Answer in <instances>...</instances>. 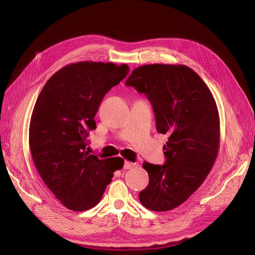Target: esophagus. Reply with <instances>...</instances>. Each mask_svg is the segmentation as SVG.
Segmentation results:
<instances>
[{
  "mask_svg": "<svg viewBox=\"0 0 255 255\" xmlns=\"http://www.w3.org/2000/svg\"><path fill=\"white\" fill-rule=\"evenodd\" d=\"M135 165H136V163H134V162L125 161V163H124V168H125V169H130V168H132V167H134Z\"/></svg>",
  "mask_w": 255,
  "mask_h": 255,
  "instance_id": "obj_1",
  "label": "esophagus"
}]
</instances>
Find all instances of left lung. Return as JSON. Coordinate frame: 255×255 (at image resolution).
Masks as SVG:
<instances>
[{
	"instance_id": "left-lung-1",
	"label": "left lung",
	"mask_w": 255,
	"mask_h": 255,
	"mask_svg": "<svg viewBox=\"0 0 255 255\" xmlns=\"http://www.w3.org/2000/svg\"><path fill=\"white\" fill-rule=\"evenodd\" d=\"M125 85L144 94L153 106L157 131L168 136L165 163L142 164L149 184L139 202L152 211L172 210L196 191L216 160L220 127L215 99L198 74L184 65L140 66Z\"/></svg>"
}]
</instances>
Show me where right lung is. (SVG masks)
<instances>
[{
    "label": "right lung",
    "instance_id": "obj_1",
    "mask_svg": "<svg viewBox=\"0 0 255 255\" xmlns=\"http://www.w3.org/2000/svg\"><path fill=\"white\" fill-rule=\"evenodd\" d=\"M129 73L126 64L78 62L63 67L40 92L31 117L33 161L49 190L69 210L95 207L123 167L120 157L99 159L88 151L99 105Z\"/></svg>",
    "mask_w": 255,
    "mask_h": 255
}]
</instances>
